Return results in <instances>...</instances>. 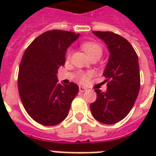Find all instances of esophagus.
<instances>
[{
	"mask_svg": "<svg viewBox=\"0 0 156 156\" xmlns=\"http://www.w3.org/2000/svg\"><path fill=\"white\" fill-rule=\"evenodd\" d=\"M87 90V88H84V87H82V86H79V91L82 92V93H83Z\"/></svg>",
	"mask_w": 156,
	"mask_h": 156,
	"instance_id": "obj_1",
	"label": "esophagus"
}]
</instances>
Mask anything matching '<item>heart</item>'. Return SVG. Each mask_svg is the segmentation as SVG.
<instances>
[{"label":"heart","mask_w":156,"mask_h":156,"mask_svg":"<svg viewBox=\"0 0 156 156\" xmlns=\"http://www.w3.org/2000/svg\"><path fill=\"white\" fill-rule=\"evenodd\" d=\"M83 51L88 54L89 58H98V59L101 58L103 55V48L100 45L94 42V41H84L81 45ZM71 57V50H68L67 52V58H70ZM92 73L91 72H79L77 75L78 80L82 83H88L89 78H91Z\"/></svg>","instance_id":"b5f03b06"}]
</instances>
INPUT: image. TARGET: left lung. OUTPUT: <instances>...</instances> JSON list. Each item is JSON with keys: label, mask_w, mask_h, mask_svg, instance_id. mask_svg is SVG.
<instances>
[{"label": "left lung", "mask_w": 156, "mask_h": 156, "mask_svg": "<svg viewBox=\"0 0 156 156\" xmlns=\"http://www.w3.org/2000/svg\"><path fill=\"white\" fill-rule=\"evenodd\" d=\"M108 46L109 59L103 75L107 90L96 88L97 98L90 105L92 115L102 124H113L126 117L133 108L140 88L136 51L123 37L112 32H93Z\"/></svg>", "instance_id": "1"}]
</instances>
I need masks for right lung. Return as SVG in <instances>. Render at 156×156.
Instances as JSON below:
<instances>
[{"label":"right lung","mask_w":156,"mask_h":156,"mask_svg":"<svg viewBox=\"0 0 156 156\" xmlns=\"http://www.w3.org/2000/svg\"><path fill=\"white\" fill-rule=\"evenodd\" d=\"M78 36L48 31L34 39L23 54L17 78L19 95L27 113L40 124L52 126L64 120L78 94V85L58 83L57 74L65 64L67 48Z\"/></svg>","instance_id":"right-lung-1"}]
</instances>
